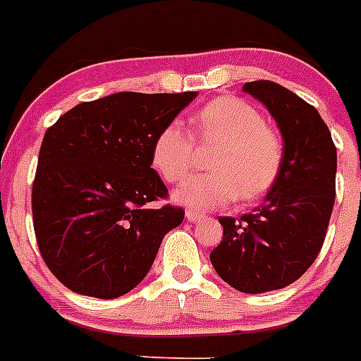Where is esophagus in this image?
I'll return each instance as SVG.
<instances>
[{"label": "esophagus", "mask_w": 361, "mask_h": 361, "mask_svg": "<svg viewBox=\"0 0 361 361\" xmlns=\"http://www.w3.org/2000/svg\"><path fill=\"white\" fill-rule=\"evenodd\" d=\"M206 219V215L200 212H193V209H188L186 212V220H190V222H202V220Z\"/></svg>", "instance_id": "34e87169"}]
</instances>
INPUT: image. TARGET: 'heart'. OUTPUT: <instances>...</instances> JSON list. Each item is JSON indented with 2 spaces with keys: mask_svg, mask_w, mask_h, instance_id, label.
Listing matches in <instances>:
<instances>
[{
  "mask_svg": "<svg viewBox=\"0 0 361 361\" xmlns=\"http://www.w3.org/2000/svg\"><path fill=\"white\" fill-rule=\"evenodd\" d=\"M197 128L204 142L220 145L209 162L213 173L188 177L175 188V202L191 209L222 208L237 197L260 199L273 188L282 168V141L257 108L237 97L215 99L197 114ZM193 159V137L177 121L166 124L153 141L155 170L168 183H178Z\"/></svg>",
  "mask_w": 361,
  "mask_h": 361,
  "instance_id": "heart-1",
  "label": "heart"
}]
</instances>
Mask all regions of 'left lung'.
<instances>
[{"instance_id":"8db88e82","label":"left lung","mask_w":361,"mask_h":361,"mask_svg":"<svg viewBox=\"0 0 361 361\" xmlns=\"http://www.w3.org/2000/svg\"><path fill=\"white\" fill-rule=\"evenodd\" d=\"M242 90L279 124L282 168L253 213L220 216L224 235L209 260L231 288L258 295L286 288L317 260L336 195V146L317 108L288 88L251 81Z\"/></svg>"}]
</instances>
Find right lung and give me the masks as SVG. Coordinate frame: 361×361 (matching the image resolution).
I'll use <instances>...</instances> for the list:
<instances>
[{
	"label": "right lung",
	"mask_w": 361,
	"mask_h": 361,
	"mask_svg": "<svg viewBox=\"0 0 361 361\" xmlns=\"http://www.w3.org/2000/svg\"><path fill=\"white\" fill-rule=\"evenodd\" d=\"M197 97L119 92L63 114L47 130L32 186L37 247L63 286L117 298L148 275L162 238L184 220L152 168L157 133Z\"/></svg>",
	"instance_id": "right-lung-1"
}]
</instances>
